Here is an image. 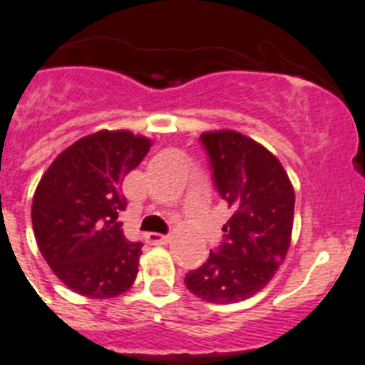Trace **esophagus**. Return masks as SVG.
<instances>
[{"label": "esophagus", "mask_w": 365, "mask_h": 365, "mask_svg": "<svg viewBox=\"0 0 365 365\" xmlns=\"http://www.w3.org/2000/svg\"><path fill=\"white\" fill-rule=\"evenodd\" d=\"M145 240H148V243H151V245H165L167 241H169V236H163V234H156V232H149L148 236H145Z\"/></svg>", "instance_id": "34e87169"}]
</instances>
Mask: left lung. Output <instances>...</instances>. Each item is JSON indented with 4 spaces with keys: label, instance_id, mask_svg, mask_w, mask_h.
Here are the masks:
<instances>
[{
    "label": "left lung",
    "instance_id": "left-lung-1",
    "mask_svg": "<svg viewBox=\"0 0 365 365\" xmlns=\"http://www.w3.org/2000/svg\"><path fill=\"white\" fill-rule=\"evenodd\" d=\"M212 182L232 216L209 259L185 275L194 295L214 304L252 297L284 261L294 227L295 194L281 162L236 131L203 133Z\"/></svg>",
    "mask_w": 365,
    "mask_h": 365
}]
</instances>
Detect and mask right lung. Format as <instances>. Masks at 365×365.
Here are the masks:
<instances>
[{
    "mask_svg": "<svg viewBox=\"0 0 365 365\" xmlns=\"http://www.w3.org/2000/svg\"><path fill=\"white\" fill-rule=\"evenodd\" d=\"M151 140L129 131H98L61 153L37 185L32 227L53 274L81 295L117 297L138 274L140 241L118 221L128 200L122 182L144 160Z\"/></svg>",
    "mask_w": 365,
    "mask_h": 365,
    "instance_id": "1",
    "label": "right lung"
}]
</instances>
